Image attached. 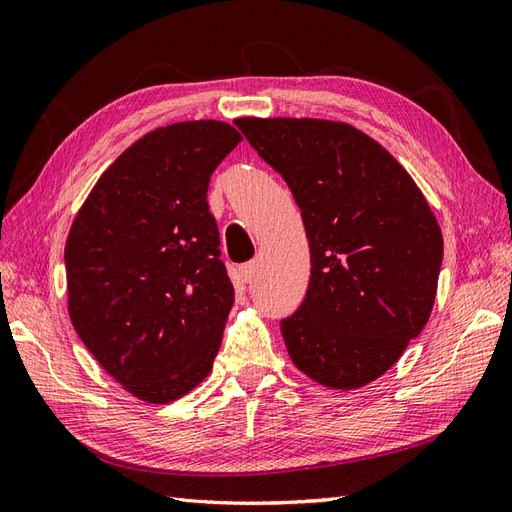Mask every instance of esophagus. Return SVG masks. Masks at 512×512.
<instances>
[{"mask_svg": "<svg viewBox=\"0 0 512 512\" xmlns=\"http://www.w3.org/2000/svg\"><path fill=\"white\" fill-rule=\"evenodd\" d=\"M258 260H252V262H245V265L239 267V273H241V280L243 282H252L254 277L258 275Z\"/></svg>", "mask_w": 512, "mask_h": 512, "instance_id": "obj_1", "label": "esophagus"}]
</instances>
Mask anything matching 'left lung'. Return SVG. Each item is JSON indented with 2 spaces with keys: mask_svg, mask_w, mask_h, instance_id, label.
<instances>
[{
  "mask_svg": "<svg viewBox=\"0 0 512 512\" xmlns=\"http://www.w3.org/2000/svg\"><path fill=\"white\" fill-rule=\"evenodd\" d=\"M235 126L288 183L312 277L282 335L292 363L329 389L382 376L429 320L442 230L389 151L348 123L241 117Z\"/></svg>",
  "mask_w": 512,
  "mask_h": 512,
  "instance_id": "8db88e82",
  "label": "left lung"
}]
</instances>
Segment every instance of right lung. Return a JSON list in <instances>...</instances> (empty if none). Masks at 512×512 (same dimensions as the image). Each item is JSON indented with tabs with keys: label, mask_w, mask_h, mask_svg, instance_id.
I'll list each match as a JSON object with an SVG mask.
<instances>
[{
	"label": "right lung",
	"mask_w": 512,
	"mask_h": 512,
	"mask_svg": "<svg viewBox=\"0 0 512 512\" xmlns=\"http://www.w3.org/2000/svg\"><path fill=\"white\" fill-rule=\"evenodd\" d=\"M239 143L235 128L213 119L145 134L104 170L70 228L74 329L149 404L190 393L220 350L235 288L207 190Z\"/></svg>",
	"instance_id": "right-lung-1"
}]
</instances>
